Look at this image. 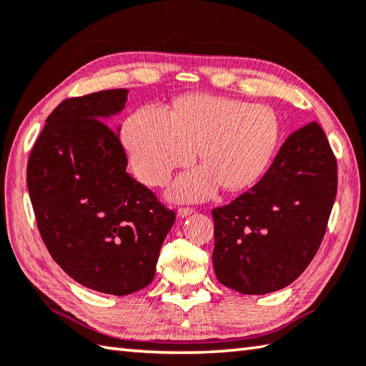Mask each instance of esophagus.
<instances>
[{"mask_svg":"<svg viewBox=\"0 0 366 366\" xmlns=\"http://www.w3.org/2000/svg\"><path fill=\"white\" fill-rule=\"evenodd\" d=\"M192 212H195V209H193V207H179L177 216L179 217H187V216H190Z\"/></svg>","mask_w":366,"mask_h":366,"instance_id":"1","label":"esophagus"}]
</instances>
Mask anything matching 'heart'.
I'll list each match as a JSON object with an SVG mask.
<instances>
[{
    "label": "heart",
    "mask_w": 366,
    "mask_h": 366,
    "mask_svg": "<svg viewBox=\"0 0 366 366\" xmlns=\"http://www.w3.org/2000/svg\"><path fill=\"white\" fill-rule=\"evenodd\" d=\"M279 134L274 111L228 97L192 95L177 99L173 111L144 106L132 114L122 141L132 167L152 187L168 184L176 168L198 159L204 167L177 179L173 197L203 199L219 184L239 190L257 181L273 154Z\"/></svg>",
    "instance_id": "heart-1"
}]
</instances>
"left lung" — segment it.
<instances>
[{"label": "left lung", "instance_id": "1", "mask_svg": "<svg viewBox=\"0 0 366 366\" xmlns=\"http://www.w3.org/2000/svg\"><path fill=\"white\" fill-rule=\"evenodd\" d=\"M336 189V157L311 122L285 139L252 189L212 209L219 282L244 295L287 287L319 250Z\"/></svg>", "mask_w": 366, "mask_h": 366}]
</instances>
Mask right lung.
Here are the masks:
<instances>
[{"instance_id":"right-lung-1","label":"right lung","mask_w":366,"mask_h":366,"mask_svg":"<svg viewBox=\"0 0 366 366\" xmlns=\"http://www.w3.org/2000/svg\"><path fill=\"white\" fill-rule=\"evenodd\" d=\"M127 89L68 98L50 112L26 167L41 238L76 282L130 295L155 276L176 220L152 190L127 173V154L107 117L124 109Z\"/></svg>"}]
</instances>
